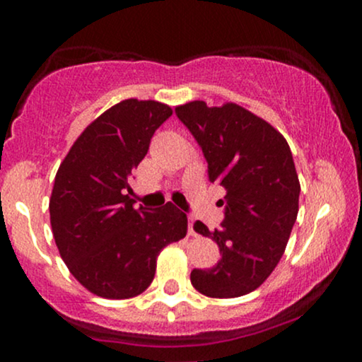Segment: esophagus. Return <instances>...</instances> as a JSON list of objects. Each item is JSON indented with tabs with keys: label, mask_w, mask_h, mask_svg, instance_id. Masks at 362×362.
Segmentation results:
<instances>
[{
	"label": "esophagus",
	"mask_w": 362,
	"mask_h": 362,
	"mask_svg": "<svg viewBox=\"0 0 362 362\" xmlns=\"http://www.w3.org/2000/svg\"><path fill=\"white\" fill-rule=\"evenodd\" d=\"M189 235L197 236V233H195V230H194V219L192 218H189Z\"/></svg>",
	"instance_id": "34e87169"
}]
</instances>
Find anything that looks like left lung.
<instances>
[{
	"label": "left lung",
	"instance_id": "obj_1",
	"mask_svg": "<svg viewBox=\"0 0 362 362\" xmlns=\"http://www.w3.org/2000/svg\"><path fill=\"white\" fill-rule=\"evenodd\" d=\"M177 115L207 160L209 180L226 190L221 226L194 230L214 240L221 260L194 269L190 282L209 298H238L271 276L288 245L298 216L300 178L284 136L267 120L233 102L207 107L194 100Z\"/></svg>",
	"mask_w": 362,
	"mask_h": 362
}]
</instances>
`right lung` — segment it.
Instances as JSON below:
<instances>
[{
    "instance_id": "obj_1",
    "label": "right lung",
    "mask_w": 362,
    "mask_h": 362,
    "mask_svg": "<svg viewBox=\"0 0 362 362\" xmlns=\"http://www.w3.org/2000/svg\"><path fill=\"white\" fill-rule=\"evenodd\" d=\"M173 110L156 100L127 98L78 136L54 180L49 201L61 259L83 288L107 300L148 289L156 259L187 235V216L172 202L134 209L129 185L149 141Z\"/></svg>"
}]
</instances>
